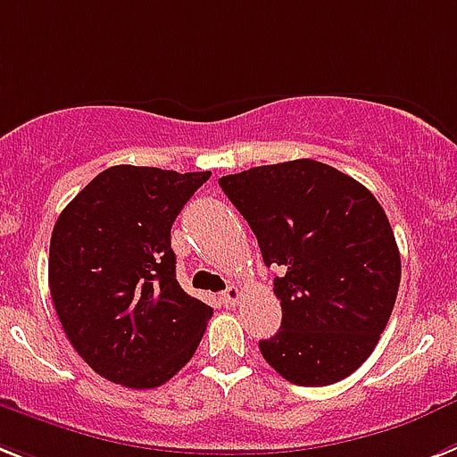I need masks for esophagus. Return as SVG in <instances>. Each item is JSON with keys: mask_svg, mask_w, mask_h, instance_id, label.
I'll use <instances>...</instances> for the list:
<instances>
[{"mask_svg": "<svg viewBox=\"0 0 457 457\" xmlns=\"http://www.w3.org/2000/svg\"><path fill=\"white\" fill-rule=\"evenodd\" d=\"M220 300H222V304H225V306H235V304H239V300H241L239 287H237V286L225 287V293L220 295Z\"/></svg>", "mask_w": 457, "mask_h": 457, "instance_id": "34e87169", "label": "esophagus"}]
</instances>
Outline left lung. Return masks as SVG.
Here are the masks:
<instances>
[{
	"label": "left lung",
	"instance_id": "left-lung-1",
	"mask_svg": "<svg viewBox=\"0 0 457 457\" xmlns=\"http://www.w3.org/2000/svg\"><path fill=\"white\" fill-rule=\"evenodd\" d=\"M248 220L281 329L262 358L295 386H329L358 370L393 313L402 264L388 216L351 176L316 160L264 164L218 179Z\"/></svg>",
	"mask_w": 457,
	"mask_h": 457
}]
</instances>
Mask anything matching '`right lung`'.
<instances>
[{"label": "right lung", "instance_id": "add662e5", "mask_svg": "<svg viewBox=\"0 0 457 457\" xmlns=\"http://www.w3.org/2000/svg\"><path fill=\"white\" fill-rule=\"evenodd\" d=\"M209 176L118 164L57 218L48 255L53 304L99 377L157 388L197 351L213 309L176 281L171 225Z\"/></svg>", "mask_w": 457, "mask_h": 457}]
</instances>
